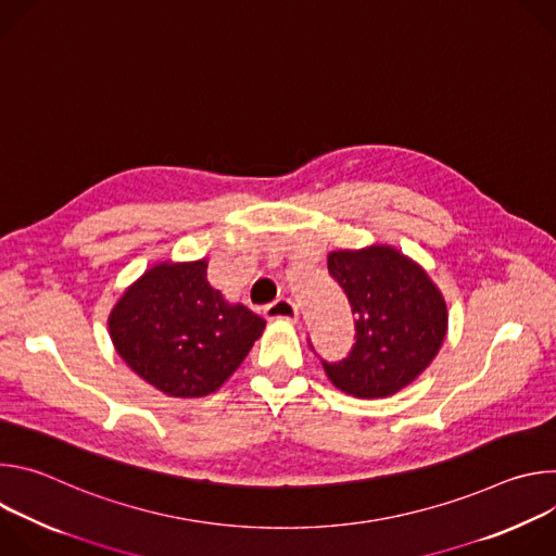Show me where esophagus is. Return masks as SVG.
<instances>
[{"label": "esophagus", "mask_w": 556, "mask_h": 556, "mask_svg": "<svg viewBox=\"0 0 556 556\" xmlns=\"http://www.w3.org/2000/svg\"><path fill=\"white\" fill-rule=\"evenodd\" d=\"M264 314H266V319H270V321L294 324V321L299 319L296 305H294L290 299H283V296L277 299V301H273V303H268L266 309H264Z\"/></svg>", "instance_id": "obj_1"}]
</instances>
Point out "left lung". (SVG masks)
Instances as JSON below:
<instances>
[{
  "instance_id": "8db88e82",
  "label": "left lung",
  "mask_w": 556,
  "mask_h": 556,
  "mask_svg": "<svg viewBox=\"0 0 556 556\" xmlns=\"http://www.w3.org/2000/svg\"><path fill=\"white\" fill-rule=\"evenodd\" d=\"M328 270L356 316V343L324 363L334 387L354 399H387L414 382L442 348L448 312L429 275L391 247L334 251Z\"/></svg>"
}]
</instances>
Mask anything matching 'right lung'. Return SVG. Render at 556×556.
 <instances>
[{"label": "right lung", "mask_w": 556, "mask_h": 556, "mask_svg": "<svg viewBox=\"0 0 556 556\" xmlns=\"http://www.w3.org/2000/svg\"><path fill=\"white\" fill-rule=\"evenodd\" d=\"M206 260L157 264L110 314L118 356L174 399H200L242 365L266 321L206 281Z\"/></svg>", "instance_id": "obj_1"}]
</instances>
